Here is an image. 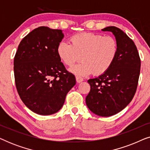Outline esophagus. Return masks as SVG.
Returning <instances> with one entry per match:
<instances>
[{"label":"esophagus","instance_id":"obj_1","mask_svg":"<svg viewBox=\"0 0 150 150\" xmlns=\"http://www.w3.org/2000/svg\"><path fill=\"white\" fill-rule=\"evenodd\" d=\"M76 82L78 83H81V82L83 81V79L81 76H76Z\"/></svg>","mask_w":150,"mask_h":150}]
</instances>
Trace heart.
<instances>
[{
    "label": "heart",
    "instance_id": "obj_1",
    "mask_svg": "<svg viewBox=\"0 0 150 150\" xmlns=\"http://www.w3.org/2000/svg\"><path fill=\"white\" fill-rule=\"evenodd\" d=\"M70 44L61 42L57 54L65 65L71 67L80 59L83 61L70 70L75 74L99 76L106 73L113 64L119 52V44L112 36L81 33L69 38Z\"/></svg>",
    "mask_w": 150,
    "mask_h": 150
}]
</instances>
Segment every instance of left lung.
<instances>
[{
    "instance_id": "left-lung-1",
    "label": "left lung",
    "mask_w": 150,
    "mask_h": 150,
    "mask_svg": "<svg viewBox=\"0 0 150 150\" xmlns=\"http://www.w3.org/2000/svg\"><path fill=\"white\" fill-rule=\"evenodd\" d=\"M110 31L119 44L117 57L111 67L98 78L88 80L91 89L86 104L93 113L109 117L122 110L136 93L141 59L134 43L125 33L115 26L102 29Z\"/></svg>"
}]
</instances>
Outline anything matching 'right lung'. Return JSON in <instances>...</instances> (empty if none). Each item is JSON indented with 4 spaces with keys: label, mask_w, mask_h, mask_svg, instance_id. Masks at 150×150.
<instances>
[{
    "label": "right lung",
    "mask_w": 150,
    "mask_h": 150,
    "mask_svg": "<svg viewBox=\"0 0 150 150\" xmlns=\"http://www.w3.org/2000/svg\"><path fill=\"white\" fill-rule=\"evenodd\" d=\"M63 37L60 29L40 26L22 39L14 57L18 93L24 104L37 114L58 112L76 85L74 75L67 71L57 54Z\"/></svg>",
    "instance_id": "1"
}]
</instances>
